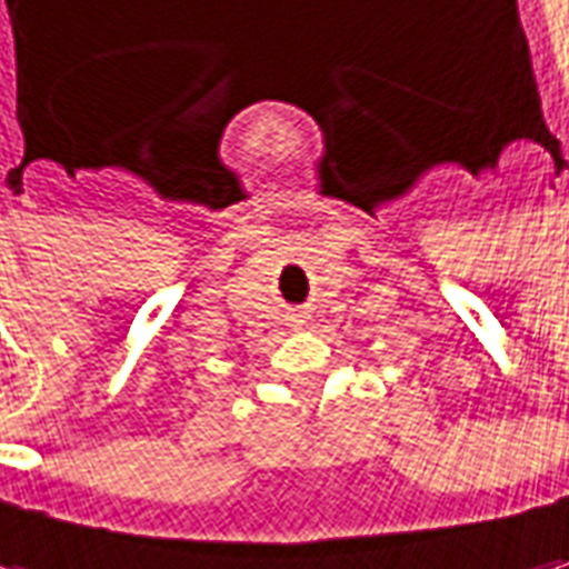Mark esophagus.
I'll use <instances>...</instances> for the list:
<instances>
[{
	"label": "esophagus",
	"mask_w": 569,
	"mask_h": 569,
	"mask_svg": "<svg viewBox=\"0 0 569 569\" xmlns=\"http://www.w3.org/2000/svg\"><path fill=\"white\" fill-rule=\"evenodd\" d=\"M292 323H296V327H305V323H308V317L296 315V317H292Z\"/></svg>",
	"instance_id": "34e87169"
}]
</instances>
